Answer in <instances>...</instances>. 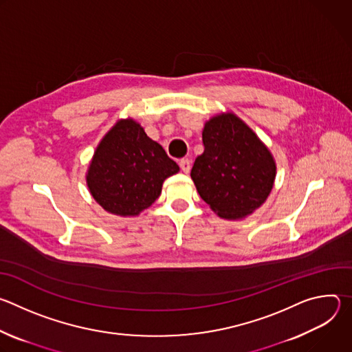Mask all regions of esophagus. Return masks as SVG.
<instances>
[{
    "instance_id": "obj_1",
    "label": "esophagus",
    "mask_w": 352,
    "mask_h": 352,
    "mask_svg": "<svg viewBox=\"0 0 352 352\" xmlns=\"http://www.w3.org/2000/svg\"><path fill=\"white\" fill-rule=\"evenodd\" d=\"M179 167L184 173H189L190 171V160L189 159H181L179 160Z\"/></svg>"
}]
</instances>
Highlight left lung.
Instances as JSON below:
<instances>
[{"label": "left lung", "instance_id": "8db88e82", "mask_svg": "<svg viewBox=\"0 0 352 352\" xmlns=\"http://www.w3.org/2000/svg\"><path fill=\"white\" fill-rule=\"evenodd\" d=\"M202 140L205 150L190 171L200 197L224 219L243 217L263 205L276 164L255 132L228 113L206 122Z\"/></svg>", "mask_w": 352, "mask_h": 352}]
</instances>
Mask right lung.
Here are the masks:
<instances>
[{
  "label": "right lung",
  "instance_id": "add662e5",
  "mask_svg": "<svg viewBox=\"0 0 352 352\" xmlns=\"http://www.w3.org/2000/svg\"><path fill=\"white\" fill-rule=\"evenodd\" d=\"M178 171V164L139 124L122 120L97 146L86 179L103 209L136 216L160 196L164 179Z\"/></svg>",
  "mask_w": 352,
  "mask_h": 352
}]
</instances>
